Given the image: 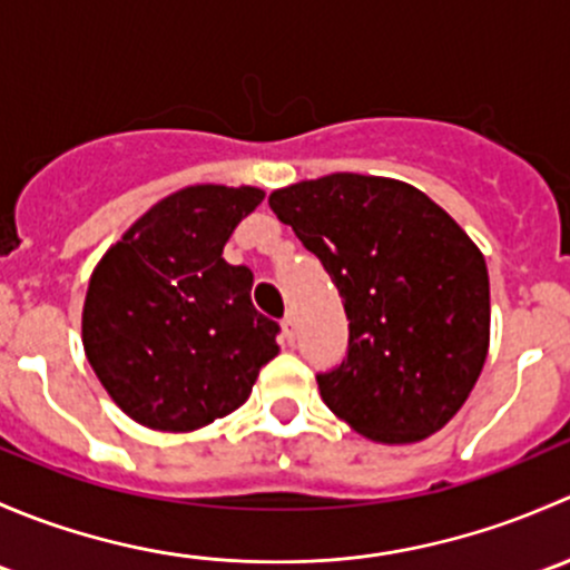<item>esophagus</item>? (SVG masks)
<instances>
[{"instance_id":"obj_1","label":"esophagus","mask_w":570,"mask_h":570,"mask_svg":"<svg viewBox=\"0 0 570 570\" xmlns=\"http://www.w3.org/2000/svg\"><path fill=\"white\" fill-rule=\"evenodd\" d=\"M281 333H284V342L286 344H295V317H284V322H281Z\"/></svg>"}]
</instances>
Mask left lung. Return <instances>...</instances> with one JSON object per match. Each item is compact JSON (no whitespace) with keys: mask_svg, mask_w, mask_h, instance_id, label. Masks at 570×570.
I'll list each match as a JSON object with an SVG mask.
<instances>
[{"mask_svg":"<svg viewBox=\"0 0 570 570\" xmlns=\"http://www.w3.org/2000/svg\"><path fill=\"white\" fill-rule=\"evenodd\" d=\"M317 253L350 320L325 405L377 444H416L469 400L491 344L485 256L433 198L400 178L331 174L269 193Z\"/></svg>","mask_w":570,"mask_h":570,"instance_id":"obj_1","label":"left lung"}]
</instances>
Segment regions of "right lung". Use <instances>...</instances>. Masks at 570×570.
<instances>
[{
    "mask_svg": "<svg viewBox=\"0 0 570 570\" xmlns=\"http://www.w3.org/2000/svg\"><path fill=\"white\" fill-rule=\"evenodd\" d=\"M262 200L250 184H189L137 217L94 267L85 355L142 428L193 433L228 416L281 353L278 325L253 308V273L223 258Z\"/></svg>",
    "mask_w": 570,
    "mask_h": 570,
    "instance_id": "right-lung-1",
    "label": "right lung"
}]
</instances>
